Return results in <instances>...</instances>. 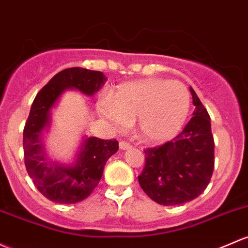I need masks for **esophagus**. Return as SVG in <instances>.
<instances>
[{
	"instance_id": "obj_1",
	"label": "esophagus",
	"mask_w": 248,
	"mask_h": 248,
	"mask_svg": "<svg viewBox=\"0 0 248 248\" xmlns=\"http://www.w3.org/2000/svg\"><path fill=\"white\" fill-rule=\"evenodd\" d=\"M119 146H120V148H121V150H124V151L131 150V148H132V145L129 144V142H127V141H120Z\"/></svg>"
}]
</instances>
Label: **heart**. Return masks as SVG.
I'll return each instance as SVG.
<instances>
[{
	"label": "heart",
	"instance_id": "heart-1",
	"mask_svg": "<svg viewBox=\"0 0 248 248\" xmlns=\"http://www.w3.org/2000/svg\"><path fill=\"white\" fill-rule=\"evenodd\" d=\"M100 114L116 131L137 120L138 134L147 144L173 139L184 126L190 110V96L181 82L159 78L119 85L100 104Z\"/></svg>",
	"mask_w": 248,
	"mask_h": 248
}]
</instances>
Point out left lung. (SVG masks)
Masks as SVG:
<instances>
[{"label": "left lung", "instance_id": "1", "mask_svg": "<svg viewBox=\"0 0 248 248\" xmlns=\"http://www.w3.org/2000/svg\"><path fill=\"white\" fill-rule=\"evenodd\" d=\"M191 120L172 141L147 148L145 168L138 177L148 197L161 205H178L199 197L214 170L210 116L192 88Z\"/></svg>", "mask_w": 248, "mask_h": 248}]
</instances>
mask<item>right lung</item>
Here are the masks:
<instances>
[{
	"instance_id": "1",
	"label": "right lung",
	"mask_w": 248,
	"mask_h": 248,
	"mask_svg": "<svg viewBox=\"0 0 248 248\" xmlns=\"http://www.w3.org/2000/svg\"><path fill=\"white\" fill-rule=\"evenodd\" d=\"M107 77L100 71L70 67L58 72L38 93L23 129L25 165L36 189L53 202L72 204L85 200L97 186L107 160L117 152L115 139L85 137L72 164L47 159L43 144L44 132L51 126V109L66 90L93 96Z\"/></svg>"
}]
</instances>
